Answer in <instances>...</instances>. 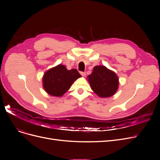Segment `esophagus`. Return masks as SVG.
Listing matches in <instances>:
<instances>
[{
	"instance_id": "esophagus-1",
	"label": "esophagus",
	"mask_w": 160,
	"mask_h": 160,
	"mask_svg": "<svg viewBox=\"0 0 160 160\" xmlns=\"http://www.w3.org/2000/svg\"><path fill=\"white\" fill-rule=\"evenodd\" d=\"M80 73H81V75L83 76V77H85V72H80Z\"/></svg>"
}]
</instances>
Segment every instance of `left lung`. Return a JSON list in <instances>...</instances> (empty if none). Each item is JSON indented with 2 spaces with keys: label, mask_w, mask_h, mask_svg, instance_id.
I'll use <instances>...</instances> for the list:
<instances>
[{
  "label": "left lung",
  "mask_w": 160,
  "mask_h": 160,
  "mask_svg": "<svg viewBox=\"0 0 160 160\" xmlns=\"http://www.w3.org/2000/svg\"><path fill=\"white\" fill-rule=\"evenodd\" d=\"M88 80L91 89L99 98H110L119 88V78L115 72L103 65L93 67Z\"/></svg>",
  "instance_id": "1"
}]
</instances>
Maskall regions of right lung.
<instances>
[{
  "instance_id": "right-lung-1",
  "label": "right lung",
  "mask_w": 160,
  "mask_h": 160,
  "mask_svg": "<svg viewBox=\"0 0 160 160\" xmlns=\"http://www.w3.org/2000/svg\"><path fill=\"white\" fill-rule=\"evenodd\" d=\"M81 75L75 69L68 70L63 65H58L47 70L42 77V87L47 93L61 97Z\"/></svg>"
}]
</instances>
